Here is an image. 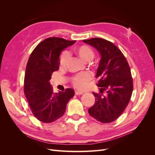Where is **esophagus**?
<instances>
[{
  "mask_svg": "<svg viewBox=\"0 0 155 155\" xmlns=\"http://www.w3.org/2000/svg\"><path fill=\"white\" fill-rule=\"evenodd\" d=\"M83 94V92H81V91H75V94L76 95H81V94Z\"/></svg>",
  "mask_w": 155,
  "mask_h": 155,
  "instance_id": "34e87169",
  "label": "esophagus"
}]
</instances>
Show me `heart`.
Masks as SVG:
<instances>
[{
  "label": "heart",
  "instance_id": "1",
  "mask_svg": "<svg viewBox=\"0 0 155 155\" xmlns=\"http://www.w3.org/2000/svg\"><path fill=\"white\" fill-rule=\"evenodd\" d=\"M74 52L78 57L84 62H88L94 58V51L91 48L86 45H82L76 48L74 50ZM68 59V54L67 53H63L59 59V63L61 66H64ZM91 79V76L90 74L85 73L74 78L73 82L74 85L77 88H81L85 86L87 83Z\"/></svg>",
  "mask_w": 155,
  "mask_h": 155
}]
</instances>
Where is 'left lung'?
<instances>
[{
	"instance_id": "8db88e82",
	"label": "left lung",
	"mask_w": 155,
	"mask_h": 155,
	"mask_svg": "<svg viewBox=\"0 0 155 155\" xmlns=\"http://www.w3.org/2000/svg\"><path fill=\"white\" fill-rule=\"evenodd\" d=\"M101 56L96 78L100 92H93L95 104L88 113L101 123H110L123 113L133 90L130 69L122 52L111 42L101 38L83 40Z\"/></svg>"
}]
</instances>
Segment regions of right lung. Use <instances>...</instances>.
<instances>
[{
    "mask_svg": "<svg viewBox=\"0 0 155 155\" xmlns=\"http://www.w3.org/2000/svg\"><path fill=\"white\" fill-rule=\"evenodd\" d=\"M76 43L59 37H49L37 45L28 61L24 92L33 114L44 123H51L61 117L74 91L54 92L50 80L59 67L61 51Z\"/></svg>",
    "mask_w": 155,
    "mask_h": 155,
    "instance_id": "1",
    "label": "right lung"
}]
</instances>
